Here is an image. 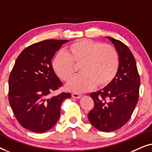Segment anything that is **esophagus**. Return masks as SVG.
Returning a JSON list of instances; mask_svg holds the SVG:
<instances>
[{
  "label": "esophagus",
  "mask_w": 152,
  "mask_h": 152,
  "mask_svg": "<svg viewBox=\"0 0 152 152\" xmlns=\"http://www.w3.org/2000/svg\"><path fill=\"white\" fill-rule=\"evenodd\" d=\"M72 96L74 98H80L81 96H82V94L77 92H74L72 94Z\"/></svg>",
  "instance_id": "esophagus-1"
}]
</instances>
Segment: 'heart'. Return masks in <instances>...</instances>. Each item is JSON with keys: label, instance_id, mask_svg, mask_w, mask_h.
<instances>
[{"label": "heart", "instance_id": "1", "mask_svg": "<svg viewBox=\"0 0 152 152\" xmlns=\"http://www.w3.org/2000/svg\"><path fill=\"white\" fill-rule=\"evenodd\" d=\"M75 65L80 64V75L67 85L69 90L85 91L96 86L104 87L116 76L119 56L114 47L89 39L77 40L56 55L52 62L54 71L64 81L74 75Z\"/></svg>", "mask_w": 152, "mask_h": 152}]
</instances>
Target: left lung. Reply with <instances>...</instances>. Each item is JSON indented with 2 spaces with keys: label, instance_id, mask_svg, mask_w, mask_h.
I'll list each match as a JSON object with an SVG mask.
<instances>
[{
  "label": "left lung",
  "instance_id": "left-lung-1",
  "mask_svg": "<svg viewBox=\"0 0 152 152\" xmlns=\"http://www.w3.org/2000/svg\"><path fill=\"white\" fill-rule=\"evenodd\" d=\"M106 38L118 54V71L108 85L91 93L94 107L89 112L88 119L97 129L109 132L120 129L129 120L138 102L140 80L136 60L129 48L120 40Z\"/></svg>",
  "mask_w": 152,
  "mask_h": 152
}]
</instances>
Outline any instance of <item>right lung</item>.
Returning a JSON list of instances; mask_svg holds the SVG:
<instances>
[{
  "label": "right lung",
  "mask_w": 152,
  "mask_h": 152,
  "mask_svg": "<svg viewBox=\"0 0 152 152\" xmlns=\"http://www.w3.org/2000/svg\"><path fill=\"white\" fill-rule=\"evenodd\" d=\"M68 40H46L25 48L17 58L9 78V101L23 127L36 133L52 128L61 105L70 93L50 97L63 83L53 69L52 59Z\"/></svg>",
  "instance_id": "add662e5"
}]
</instances>
